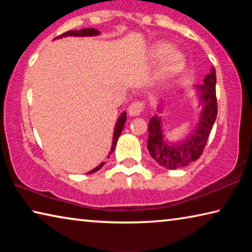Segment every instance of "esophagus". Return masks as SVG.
I'll return each instance as SVG.
<instances>
[{
  "mask_svg": "<svg viewBox=\"0 0 252 252\" xmlns=\"http://www.w3.org/2000/svg\"><path fill=\"white\" fill-rule=\"evenodd\" d=\"M143 110H144L143 101H134L130 104L129 109H127V112H129L131 117H136V116H140Z\"/></svg>",
  "mask_w": 252,
  "mask_h": 252,
  "instance_id": "34e87169",
  "label": "esophagus"
}]
</instances>
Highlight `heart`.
Returning <instances> with one entry per match:
<instances>
[{
  "label": "heart",
  "mask_w": 252,
  "mask_h": 252,
  "mask_svg": "<svg viewBox=\"0 0 252 252\" xmlns=\"http://www.w3.org/2000/svg\"><path fill=\"white\" fill-rule=\"evenodd\" d=\"M169 51V46L167 44H158L156 45L155 50L153 52L157 55V57H161L164 53H167ZM182 64V57L179 53H170L167 58L164 60V67L169 71H173L177 70L178 67H180V65Z\"/></svg>",
  "instance_id": "1"
}]
</instances>
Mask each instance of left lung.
I'll use <instances>...</instances> for the list:
<instances>
[{
    "instance_id": "1",
    "label": "left lung",
    "mask_w": 252,
    "mask_h": 252,
    "mask_svg": "<svg viewBox=\"0 0 252 252\" xmlns=\"http://www.w3.org/2000/svg\"><path fill=\"white\" fill-rule=\"evenodd\" d=\"M216 70L212 67L199 87L200 97L203 102V112L197 131L181 144L167 146L163 142L160 120L152 117L149 122L148 149L151 157L161 167L167 169H179L198 160L207 146L209 134L218 114V104L216 96Z\"/></svg>"
}]
</instances>
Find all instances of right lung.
Masks as SVG:
<instances>
[{
    "instance_id": "add662e5",
    "label": "right lung",
    "mask_w": 252,
    "mask_h": 252,
    "mask_svg": "<svg viewBox=\"0 0 252 252\" xmlns=\"http://www.w3.org/2000/svg\"><path fill=\"white\" fill-rule=\"evenodd\" d=\"M99 34V31L95 29H82V30H78V31H74V30H71V31H67L65 33L61 34V35H59L55 37V39H60V37L62 36H67V35H74V36H91V35H97ZM126 121V113L123 112L121 114V117L119 118V120L117 122V126H116V130H114V135H113V141H112V148H111V153L113 152L114 148H116V144H117V141L119 139V136H120L121 132L123 130V126H125V123ZM102 165H103V163H101L100 165H97L96 168H94L93 170H91L90 172L89 173H93L97 171V170H100V168H102Z\"/></svg>"
}]
</instances>
